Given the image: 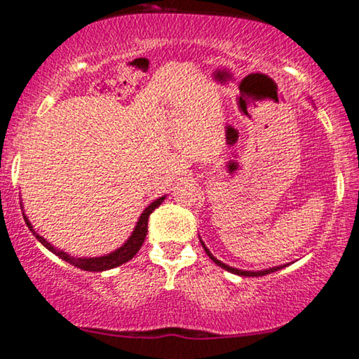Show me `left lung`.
Masks as SVG:
<instances>
[{"instance_id":"obj_1","label":"left lung","mask_w":359,"mask_h":359,"mask_svg":"<svg viewBox=\"0 0 359 359\" xmlns=\"http://www.w3.org/2000/svg\"><path fill=\"white\" fill-rule=\"evenodd\" d=\"M198 238H201V237H198ZM201 243H202L203 250H205V253H207V255H208V258H210V260H212L213 263H217V265L222 266V269L226 270V271H230V273H233V275H240V276H263V275L273 273V271H276V270H281V269H283V266L290 265V263H287V265L271 266V269H265V270H257V271H252V270H238V269H233V266H230V265H225L224 262L217 260V258L213 257L212 253H210V250H208V248L205 247V243H203V240H202V238H201Z\"/></svg>"}]
</instances>
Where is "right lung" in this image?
I'll return each instance as SVG.
<instances>
[{
    "label": "right lung",
    "mask_w": 359,
    "mask_h": 359,
    "mask_svg": "<svg viewBox=\"0 0 359 359\" xmlns=\"http://www.w3.org/2000/svg\"><path fill=\"white\" fill-rule=\"evenodd\" d=\"M167 195H162V197L156 198V201L149 203V205L144 208V212L140 213L137 224H135L133 233H130V237L126 240L124 245H121L119 248L114 252L107 253V255H102V257H71L69 253L59 250V248L54 247L48 242L46 238L41 237L38 232H34L33 225H31V222L28 220V217L25 215V212H22V217H25V222L26 225H28V229L31 230V233L34 235L36 238H38V242H41L44 245V247L48 248L49 252H53L54 255H57L59 258H62V260L71 263V265L78 266L81 270H86V271H104V270H111V269H116V266L122 265V263L129 262L130 258H134L135 253L140 250V247H142L144 240H146V235H147V222H149V217H151V213L156 210V208L161 205L162 202L165 201ZM22 208V205H21Z\"/></svg>",
    "instance_id": "add662e5"
}]
</instances>
